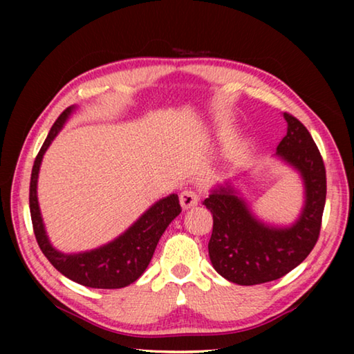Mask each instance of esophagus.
<instances>
[{"label":"esophagus","mask_w":354,"mask_h":354,"mask_svg":"<svg viewBox=\"0 0 354 354\" xmlns=\"http://www.w3.org/2000/svg\"><path fill=\"white\" fill-rule=\"evenodd\" d=\"M179 201H181V206H183L184 209L194 207V206L198 205V201H200V195L196 194L195 190H190V189H187V190H183V192H181V195H179Z\"/></svg>","instance_id":"esophagus-1"}]
</instances>
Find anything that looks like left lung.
I'll use <instances>...</instances> for the list:
<instances>
[{
	"mask_svg": "<svg viewBox=\"0 0 354 354\" xmlns=\"http://www.w3.org/2000/svg\"><path fill=\"white\" fill-rule=\"evenodd\" d=\"M287 134L278 156L299 171L306 203L295 225L272 227L257 221L230 185L215 189L203 201L212 214L209 257L217 273L231 283L254 286L283 278L299 266L320 236L326 200V170L322 154L306 127L284 112Z\"/></svg>",
	"mask_w": 354,
	"mask_h": 354,
	"instance_id": "8db88e82",
	"label": "left lung"
}]
</instances>
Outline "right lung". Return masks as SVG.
Returning <instances> with one entry per match:
<instances>
[{"mask_svg":"<svg viewBox=\"0 0 354 354\" xmlns=\"http://www.w3.org/2000/svg\"><path fill=\"white\" fill-rule=\"evenodd\" d=\"M71 109L73 107H68L57 117L32 165L31 183H29V211H31L35 241L51 266L68 279L92 289H122L133 284L147 270L160 236L164 234L171 220L181 212V205L176 194L158 201L124 234L101 248L77 254H64L53 248L46 237L39 211L37 178L41 158L64 127Z\"/></svg>","mask_w":354,"mask_h":354,"instance_id":"add662e5","label":"right lung"}]
</instances>
